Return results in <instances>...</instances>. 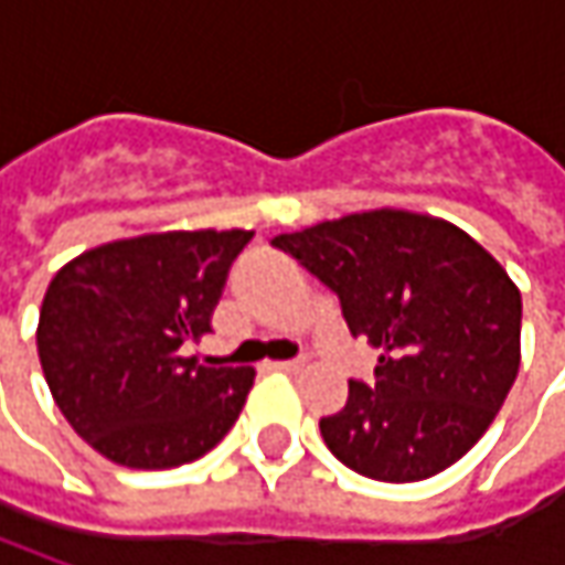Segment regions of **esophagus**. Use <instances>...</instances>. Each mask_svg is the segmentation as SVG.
<instances>
[{
    "mask_svg": "<svg viewBox=\"0 0 565 565\" xmlns=\"http://www.w3.org/2000/svg\"><path fill=\"white\" fill-rule=\"evenodd\" d=\"M270 367L273 371H286V374H298L305 364H301V361H273Z\"/></svg>",
    "mask_w": 565,
    "mask_h": 565,
    "instance_id": "34e87169",
    "label": "esophagus"
}]
</instances>
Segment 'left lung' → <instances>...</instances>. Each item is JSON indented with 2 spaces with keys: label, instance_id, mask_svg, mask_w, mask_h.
Instances as JSON below:
<instances>
[{
  "label": "left lung",
  "instance_id": "obj_1",
  "mask_svg": "<svg viewBox=\"0 0 565 565\" xmlns=\"http://www.w3.org/2000/svg\"><path fill=\"white\" fill-rule=\"evenodd\" d=\"M339 298L355 339L380 349L374 383L320 418L327 449L374 481H424L481 440L519 374L522 295L444 220L374 210L276 235Z\"/></svg>",
  "mask_w": 565,
  "mask_h": 565
}]
</instances>
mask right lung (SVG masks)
I'll list each match as a JSON object with an SVG mask.
<instances>
[{
    "mask_svg": "<svg viewBox=\"0 0 565 565\" xmlns=\"http://www.w3.org/2000/svg\"><path fill=\"white\" fill-rule=\"evenodd\" d=\"M254 232H160L99 245L55 273L36 352L58 412L128 468H175L220 444L248 399L250 367H201L232 260Z\"/></svg>",
    "mask_w": 565,
    "mask_h": 565,
    "instance_id": "obj_1",
    "label": "right lung"
}]
</instances>
